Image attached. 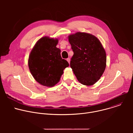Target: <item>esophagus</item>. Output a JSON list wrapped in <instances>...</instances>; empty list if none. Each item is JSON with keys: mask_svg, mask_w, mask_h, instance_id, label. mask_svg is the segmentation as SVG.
Masks as SVG:
<instances>
[{"mask_svg": "<svg viewBox=\"0 0 133 133\" xmlns=\"http://www.w3.org/2000/svg\"><path fill=\"white\" fill-rule=\"evenodd\" d=\"M67 61L68 62V63L69 64L70 63V58H68L67 59Z\"/></svg>", "mask_w": 133, "mask_h": 133, "instance_id": "obj_1", "label": "esophagus"}]
</instances>
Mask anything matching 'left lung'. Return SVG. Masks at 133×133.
Segmentation results:
<instances>
[{"mask_svg":"<svg viewBox=\"0 0 133 133\" xmlns=\"http://www.w3.org/2000/svg\"><path fill=\"white\" fill-rule=\"evenodd\" d=\"M74 55L70 66L77 80L90 86L103 75L106 64V52L97 37L85 32H77L68 37Z\"/></svg>","mask_w":133,"mask_h":133,"instance_id":"8db88e82","label":"left lung"}]
</instances>
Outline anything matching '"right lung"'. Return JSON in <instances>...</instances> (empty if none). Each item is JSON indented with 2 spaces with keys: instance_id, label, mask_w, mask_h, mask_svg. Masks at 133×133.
I'll return each mask as SVG.
<instances>
[{
  "instance_id": "right-lung-1",
  "label": "right lung",
  "mask_w": 133,
  "mask_h": 133,
  "mask_svg": "<svg viewBox=\"0 0 133 133\" xmlns=\"http://www.w3.org/2000/svg\"><path fill=\"white\" fill-rule=\"evenodd\" d=\"M58 39L45 37L41 38L32 48L28 59V66L35 80L42 85L54 86L57 83L64 69L69 66L63 59L61 50L56 46Z\"/></svg>"
}]
</instances>
